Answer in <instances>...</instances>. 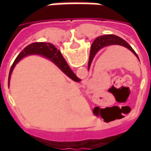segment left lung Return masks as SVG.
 <instances>
[{
	"label": "left lung",
	"mask_w": 151,
	"mask_h": 151,
	"mask_svg": "<svg viewBox=\"0 0 151 151\" xmlns=\"http://www.w3.org/2000/svg\"><path fill=\"white\" fill-rule=\"evenodd\" d=\"M114 44H117V45H121V46L125 47L128 49H129L138 58V56L137 55V53L134 52V50L132 48V47L130 46L129 44L127 43L125 40H124L123 39H121L119 36L114 35H103V36H100V37L96 38V40L94 41V43H92V46L91 47L90 58H89L88 69L90 68L91 65L92 60H93L94 56H95V55L97 53L99 50H100L103 47H104L109 46V45H114Z\"/></svg>",
	"instance_id": "left-lung-1"
}]
</instances>
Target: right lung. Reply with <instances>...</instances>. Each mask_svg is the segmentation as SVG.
<instances>
[{"instance_id": "obj_1", "label": "right lung", "mask_w": 151, "mask_h": 151, "mask_svg": "<svg viewBox=\"0 0 151 151\" xmlns=\"http://www.w3.org/2000/svg\"><path fill=\"white\" fill-rule=\"evenodd\" d=\"M33 54H38V55L45 56L47 59L51 60L53 63H55L56 65L58 66L60 69H61L63 72L69 77V78H71L73 81H75V82H80L81 81L74 74V73L73 72L71 69L69 68L68 64L66 63L65 60L64 59V57L61 55L60 52L59 50H57L56 47L50 43L40 42V43H33L29 44L17 56V58L15 59L14 62L13 64V65L11 66V69H10V71H9L8 85H9L10 76H11L12 71H13V69L14 68V66L16 65V64L22 58H23L24 56H27L28 55H33Z\"/></svg>"}]
</instances>
